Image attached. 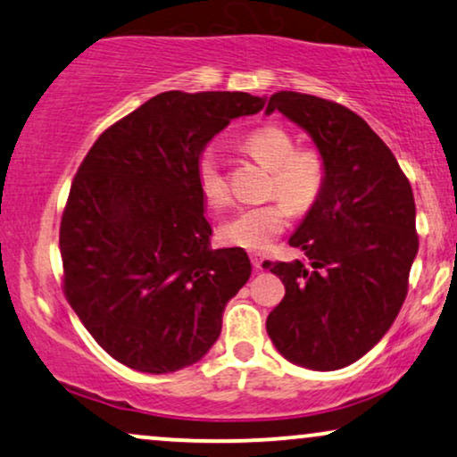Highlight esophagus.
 I'll return each mask as SVG.
<instances>
[{"mask_svg":"<svg viewBox=\"0 0 457 457\" xmlns=\"http://www.w3.org/2000/svg\"><path fill=\"white\" fill-rule=\"evenodd\" d=\"M251 263H253V268H255V270H262V265H263L262 253H251Z\"/></svg>","mask_w":457,"mask_h":457,"instance_id":"1","label":"esophagus"}]
</instances>
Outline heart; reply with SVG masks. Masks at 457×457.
I'll use <instances>...</instances> for the list:
<instances>
[{
	"mask_svg": "<svg viewBox=\"0 0 457 457\" xmlns=\"http://www.w3.org/2000/svg\"><path fill=\"white\" fill-rule=\"evenodd\" d=\"M246 152L271 170L270 202L245 206L219 225V240L228 246L263 251L285 232L291 211L305 215L319 204L327 186V164L316 149H295V138L280 126H262L248 132ZM195 186L212 209L229 202V183L221 160L204 152L195 162Z\"/></svg>",
	"mask_w": 457,
	"mask_h": 457,
	"instance_id": "obj_1",
	"label": "heart"
}]
</instances>
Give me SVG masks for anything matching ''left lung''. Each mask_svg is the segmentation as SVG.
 <instances>
[{
  "label": "left lung",
  "mask_w": 457,
  "mask_h": 457,
  "mask_svg": "<svg viewBox=\"0 0 457 457\" xmlns=\"http://www.w3.org/2000/svg\"><path fill=\"white\" fill-rule=\"evenodd\" d=\"M271 112L312 137L327 186L288 238L308 262H263L285 285L265 328L287 361L335 371L365 356L405 302L420 246L413 192L395 154L348 107L282 90Z\"/></svg>",
  "instance_id": "left-lung-1"
}]
</instances>
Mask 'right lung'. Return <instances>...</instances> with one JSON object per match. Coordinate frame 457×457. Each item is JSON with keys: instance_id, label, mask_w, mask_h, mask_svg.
<instances>
[{"instance_id": "add662e5", "label": "right lung", "mask_w": 457, "mask_h": 457, "mask_svg": "<svg viewBox=\"0 0 457 457\" xmlns=\"http://www.w3.org/2000/svg\"><path fill=\"white\" fill-rule=\"evenodd\" d=\"M263 105L246 92H162L79 164L61 219L62 291L122 365L172 373L217 342L251 262L245 248H211L195 162L229 120Z\"/></svg>"}]
</instances>
